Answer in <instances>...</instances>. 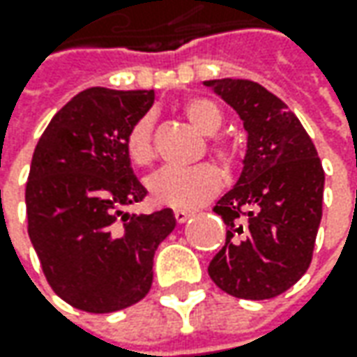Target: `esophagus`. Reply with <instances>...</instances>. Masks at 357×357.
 Instances as JSON below:
<instances>
[{
    "mask_svg": "<svg viewBox=\"0 0 357 357\" xmlns=\"http://www.w3.org/2000/svg\"><path fill=\"white\" fill-rule=\"evenodd\" d=\"M191 215H193L191 211H183V209H176V211H174V217H176L178 223H185Z\"/></svg>",
    "mask_w": 357,
    "mask_h": 357,
    "instance_id": "obj_1",
    "label": "esophagus"
}]
</instances>
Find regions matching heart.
Listing matches in <instances>:
<instances>
[{
    "label": "heart",
    "mask_w": 357,
    "mask_h": 357,
    "mask_svg": "<svg viewBox=\"0 0 357 357\" xmlns=\"http://www.w3.org/2000/svg\"><path fill=\"white\" fill-rule=\"evenodd\" d=\"M183 116L190 120L193 128H197L205 136H213L223 126V110L221 106L205 96H191L181 105ZM124 152L130 164L138 169H146L154 164L155 150L152 138V118H138L124 136ZM207 152L215 158L225 169H233L241 158V148L235 140L229 138H209ZM150 195L158 205L178 207V209H193L207 203L217 191L221 190V174L211 164L197 166L166 167L158 172L148 181Z\"/></svg>",
    "instance_id": "b5f03b06"
}]
</instances>
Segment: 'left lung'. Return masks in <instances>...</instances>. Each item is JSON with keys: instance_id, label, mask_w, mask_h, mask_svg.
Returning a JSON list of instances; mask_svg holds the SVG:
<instances>
[{"instance_id": "8db88e82", "label": "left lung", "mask_w": 357, "mask_h": 357, "mask_svg": "<svg viewBox=\"0 0 357 357\" xmlns=\"http://www.w3.org/2000/svg\"><path fill=\"white\" fill-rule=\"evenodd\" d=\"M205 86L237 110L249 134L239 181L213 207L227 237L207 271L235 298H275L312 261L322 219V162L301 120L259 82L219 79Z\"/></svg>"}]
</instances>
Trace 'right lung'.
<instances>
[{
  "label": "right lung",
  "instance_id": "obj_1",
  "mask_svg": "<svg viewBox=\"0 0 357 357\" xmlns=\"http://www.w3.org/2000/svg\"><path fill=\"white\" fill-rule=\"evenodd\" d=\"M154 91L94 86L56 112L33 152L27 231L45 278L70 306L116 312L152 287L154 252L176 227L172 209L136 215L146 197L124 152Z\"/></svg>",
  "mask_w": 357,
  "mask_h": 357
}]
</instances>
